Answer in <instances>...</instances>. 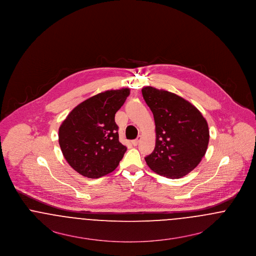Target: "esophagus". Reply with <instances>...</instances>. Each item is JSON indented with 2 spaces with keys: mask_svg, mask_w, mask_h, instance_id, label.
Masks as SVG:
<instances>
[{
  "mask_svg": "<svg viewBox=\"0 0 256 256\" xmlns=\"http://www.w3.org/2000/svg\"><path fill=\"white\" fill-rule=\"evenodd\" d=\"M141 138H142V137L139 135L136 139L132 140V145H134V146H137V145H138V143H139V141L141 140Z\"/></svg>",
  "mask_w": 256,
  "mask_h": 256,
  "instance_id": "34e87169",
  "label": "esophagus"
}]
</instances>
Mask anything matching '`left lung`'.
I'll use <instances>...</instances> for the list:
<instances>
[{
    "label": "left lung",
    "mask_w": 256,
    "mask_h": 256,
    "mask_svg": "<svg viewBox=\"0 0 256 256\" xmlns=\"http://www.w3.org/2000/svg\"><path fill=\"white\" fill-rule=\"evenodd\" d=\"M142 95L154 114L156 132V148L145 158L146 164L160 176L182 178L206 152V120L193 104L174 93L146 86Z\"/></svg>",
    "instance_id": "left-lung-1"
}]
</instances>
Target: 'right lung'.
<instances>
[{"instance_id": "obj_1", "label": "right lung", "mask_w": 256, "mask_h": 256, "mask_svg": "<svg viewBox=\"0 0 256 256\" xmlns=\"http://www.w3.org/2000/svg\"><path fill=\"white\" fill-rule=\"evenodd\" d=\"M128 88L108 90L76 106L58 132L62 154L82 176L98 178L115 170L126 150L119 142L115 114L121 108Z\"/></svg>"}]
</instances>
